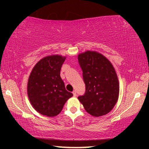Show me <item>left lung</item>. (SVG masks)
Instances as JSON below:
<instances>
[{"label": "left lung", "mask_w": 149, "mask_h": 149, "mask_svg": "<svg viewBox=\"0 0 149 149\" xmlns=\"http://www.w3.org/2000/svg\"><path fill=\"white\" fill-rule=\"evenodd\" d=\"M64 60L59 56L45 57L35 65L28 79V95L31 104L36 111L47 117L58 115L73 95L70 92L72 89L66 90L60 77Z\"/></svg>", "instance_id": "1"}]
</instances>
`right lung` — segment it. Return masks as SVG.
Returning a JSON list of instances; mask_svg holds the SVG:
<instances>
[{"instance_id": "1", "label": "right lung", "mask_w": 149, "mask_h": 149, "mask_svg": "<svg viewBox=\"0 0 149 149\" xmlns=\"http://www.w3.org/2000/svg\"><path fill=\"white\" fill-rule=\"evenodd\" d=\"M96 56L94 53L86 52L78 57L85 85L84 94L78 99L87 113L97 117L113 109L119 97V87L110 62Z\"/></svg>"}]
</instances>
